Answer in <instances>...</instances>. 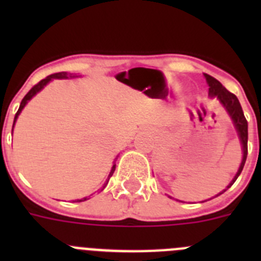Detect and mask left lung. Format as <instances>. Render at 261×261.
Returning a JSON list of instances; mask_svg holds the SVG:
<instances>
[{
  "label": "left lung",
  "instance_id": "left-lung-1",
  "mask_svg": "<svg viewBox=\"0 0 261 261\" xmlns=\"http://www.w3.org/2000/svg\"><path fill=\"white\" fill-rule=\"evenodd\" d=\"M205 80H206V84L209 86V96L211 98H216L218 102L222 105V107L225 108V111L227 112V115L231 119L232 124H234V128L238 133L239 141H241L242 145V153H243V156H242V162L241 166H239L238 171L235 174V176L232 177V180L230 181V184L226 187V190L230 188V187L234 184V181L238 179V176L241 175L242 170L244 167V163H246V159H247V140H248V124L247 120L244 117L243 110L241 107V103H239L238 98L231 94L230 91L225 89L222 86L220 81H217L216 78H213L209 74H204ZM226 190H223L222 192H220L217 196L222 195Z\"/></svg>",
  "mask_w": 261,
  "mask_h": 261
}]
</instances>
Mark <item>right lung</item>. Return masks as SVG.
I'll return each instance as SVG.
<instances>
[{"instance_id":"add662e5","label":"right lung","mask_w":261,"mask_h":261,"mask_svg":"<svg viewBox=\"0 0 261 261\" xmlns=\"http://www.w3.org/2000/svg\"><path fill=\"white\" fill-rule=\"evenodd\" d=\"M77 77H81V75H78V74H73V73H66V71H60V73H55V74H50V75H48L47 78H44V80H41L40 82H39L38 85H35V86L32 87V89L30 90L29 93L26 94V96H24V98L22 99V102H20V106H19V110H18V112H17V114H15V117H14L13 129H14V125H15V121H17L18 116H19V115H20V112H22L23 108L26 107L27 103H29L30 100H31V99L36 95V94L40 93L41 90L44 89V87L47 86L48 84H49L50 81H52V80H70V78H77ZM115 167H116V165H115V163H114V165H112V168H111L110 175H108V179H107V180H106V183L103 184L102 191L105 190L106 186H107V184H108V180H110V177L112 176V174H114ZM85 200H87V197H84V199L77 200V201H85Z\"/></svg>"}]
</instances>
